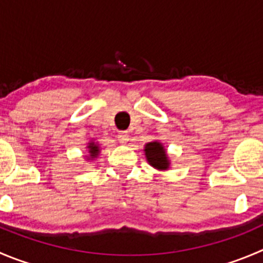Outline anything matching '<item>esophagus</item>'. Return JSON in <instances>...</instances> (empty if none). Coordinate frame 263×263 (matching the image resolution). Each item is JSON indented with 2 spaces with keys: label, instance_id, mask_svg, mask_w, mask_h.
I'll list each match as a JSON object with an SVG mask.
<instances>
[{
  "label": "esophagus",
  "instance_id": "34e87169",
  "mask_svg": "<svg viewBox=\"0 0 263 263\" xmlns=\"http://www.w3.org/2000/svg\"><path fill=\"white\" fill-rule=\"evenodd\" d=\"M117 139H119L120 143L125 144L129 141V134H127V132H120L119 136H117Z\"/></svg>",
  "mask_w": 263,
  "mask_h": 263
}]
</instances>
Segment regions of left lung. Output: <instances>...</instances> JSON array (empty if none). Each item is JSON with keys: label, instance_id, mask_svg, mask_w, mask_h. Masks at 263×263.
I'll return each instance as SVG.
<instances>
[{"label": "left lung", "instance_id": "left-lung-1", "mask_svg": "<svg viewBox=\"0 0 263 263\" xmlns=\"http://www.w3.org/2000/svg\"><path fill=\"white\" fill-rule=\"evenodd\" d=\"M144 155L151 166H154L157 171H166L171 161L167 159L166 151L164 146L160 142H149L144 146Z\"/></svg>", "mask_w": 263, "mask_h": 263}]
</instances>
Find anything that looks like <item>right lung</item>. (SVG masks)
<instances>
[{"label":"right lung","mask_w":263,"mask_h":263,"mask_svg":"<svg viewBox=\"0 0 263 263\" xmlns=\"http://www.w3.org/2000/svg\"><path fill=\"white\" fill-rule=\"evenodd\" d=\"M87 148H89V157H87L89 160L96 159V157L99 155V151H101V149H99L98 143H96L94 141H91L89 144H87Z\"/></svg>","instance_id":"obj_1"}]
</instances>
